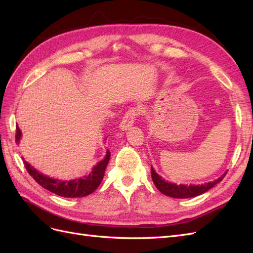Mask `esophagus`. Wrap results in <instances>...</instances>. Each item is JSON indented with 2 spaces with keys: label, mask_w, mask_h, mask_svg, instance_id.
<instances>
[{
  "label": "esophagus",
  "mask_w": 253,
  "mask_h": 253,
  "mask_svg": "<svg viewBox=\"0 0 253 253\" xmlns=\"http://www.w3.org/2000/svg\"><path fill=\"white\" fill-rule=\"evenodd\" d=\"M139 112L140 110L136 107H132L128 109L125 114V116H123L122 121L120 123L121 130H127V128H130L134 125V121L136 119V117L139 115Z\"/></svg>",
  "instance_id": "esophagus-1"
}]
</instances>
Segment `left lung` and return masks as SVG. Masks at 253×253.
I'll return each mask as SVG.
<instances>
[{"label": "left lung", "mask_w": 253, "mask_h": 253, "mask_svg": "<svg viewBox=\"0 0 253 253\" xmlns=\"http://www.w3.org/2000/svg\"><path fill=\"white\" fill-rule=\"evenodd\" d=\"M225 175L226 173L219 177L218 179L207 182L205 184H198V186H196V184H190V186H187V184H176L165 181V179H163L161 176H159L156 173V170L151 168L152 181L156 184L157 189L163 194L175 199H189L205 193L209 189H211L218 182L222 180Z\"/></svg>", "instance_id": "8db88e82"}]
</instances>
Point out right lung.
I'll return each instance as SVG.
<instances>
[{"mask_svg":"<svg viewBox=\"0 0 253 253\" xmlns=\"http://www.w3.org/2000/svg\"><path fill=\"white\" fill-rule=\"evenodd\" d=\"M16 143L19 144L21 138V131L18 126H16ZM110 158V152L107 150L106 156L104 160L98 162L91 173L88 176H84L76 178L74 180H58L53 178L42 175L41 171L35 169L33 166H31L28 162L23 160L24 166L28 170V173L33 177V179L38 182L40 186L47 189L50 192L57 194L63 198H83L94 192L96 188L100 186L103 180L104 173H105L106 166L108 164Z\"/></svg>","mask_w":253,"mask_h":253,"instance_id":"1","label":"right lung"}]
</instances>
